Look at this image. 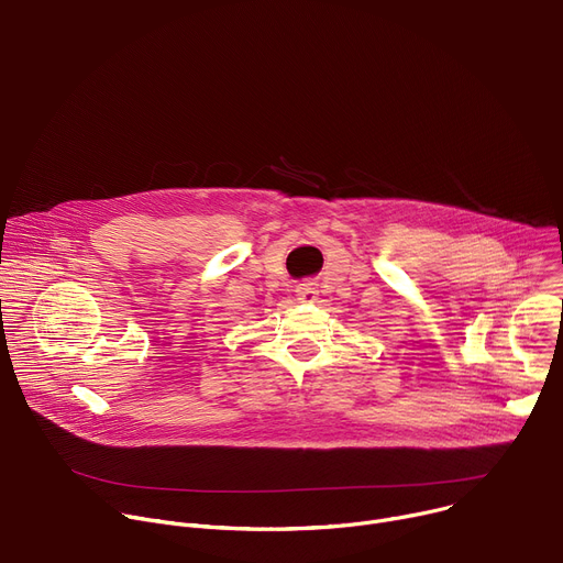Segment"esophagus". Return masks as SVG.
I'll list each match as a JSON object with an SVG mask.
<instances>
[{
	"mask_svg": "<svg viewBox=\"0 0 563 563\" xmlns=\"http://www.w3.org/2000/svg\"><path fill=\"white\" fill-rule=\"evenodd\" d=\"M296 296L300 302H314L319 296V289L312 283H302L296 287Z\"/></svg>",
	"mask_w": 563,
	"mask_h": 563,
	"instance_id": "34e87169",
	"label": "esophagus"
}]
</instances>
